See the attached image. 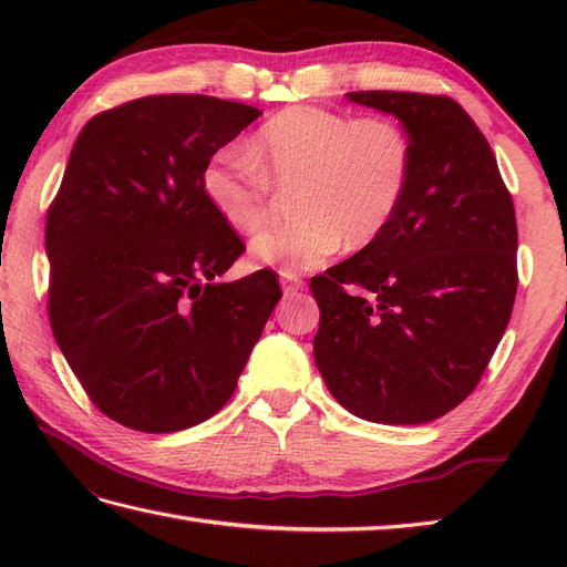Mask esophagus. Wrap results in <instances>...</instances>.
Listing matches in <instances>:
<instances>
[{
  "mask_svg": "<svg viewBox=\"0 0 567 567\" xmlns=\"http://www.w3.org/2000/svg\"><path fill=\"white\" fill-rule=\"evenodd\" d=\"M280 282H282V290H285V295H292V292L302 290V287H305L302 277H299L297 272H287V270H282V272H280Z\"/></svg>",
  "mask_w": 567,
  "mask_h": 567,
  "instance_id": "obj_1",
  "label": "esophagus"
}]
</instances>
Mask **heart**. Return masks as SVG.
Instances as JSON below:
<instances>
[{
	"label": "heart",
	"mask_w": 567,
	"mask_h": 567,
	"mask_svg": "<svg viewBox=\"0 0 567 567\" xmlns=\"http://www.w3.org/2000/svg\"><path fill=\"white\" fill-rule=\"evenodd\" d=\"M412 167V141L392 118L290 106L268 118L244 151L216 153L202 187L234 231L256 234L270 219L272 185L299 179V219L250 240L258 262L292 272L319 268L346 240L353 248L372 244L402 207Z\"/></svg>",
	"instance_id": "obj_1"
}]
</instances>
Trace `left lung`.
I'll return each mask as SVG.
<instances>
[{
    "mask_svg": "<svg viewBox=\"0 0 567 567\" xmlns=\"http://www.w3.org/2000/svg\"><path fill=\"white\" fill-rule=\"evenodd\" d=\"M400 118L414 167L392 224L311 277L315 360L336 402L375 424H426L477 388L507 329L516 216L497 158L443 94L348 92Z\"/></svg>",
    "mask_w": 567,
    "mask_h": 567,
    "instance_id": "left-lung-1",
    "label": "left lung"
}]
</instances>
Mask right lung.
<instances>
[{
	"label": "right lung",
	"instance_id": "1",
	"mask_svg": "<svg viewBox=\"0 0 567 567\" xmlns=\"http://www.w3.org/2000/svg\"><path fill=\"white\" fill-rule=\"evenodd\" d=\"M262 112L155 94L92 116L48 209V317L94 406L143 433L231 400L282 290L272 270L214 282L244 240L214 212L212 155Z\"/></svg>",
	"mask_w": 567,
	"mask_h": 567
}]
</instances>
